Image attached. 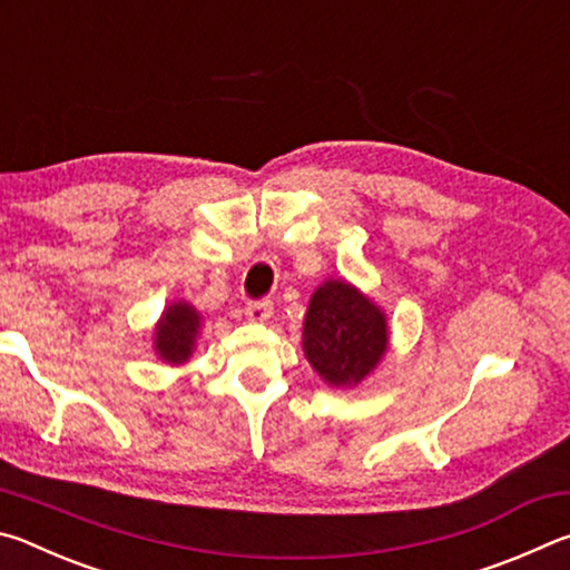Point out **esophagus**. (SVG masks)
<instances>
[{
  "label": "esophagus",
  "mask_w": 570,
  "mask_h": 570,
  "mask_svg": "<svg viewBox=\"0 0 570 570\" xmlns=\"http://www.w3.org/2000/svg\"><path fill=\"white\" fill-rule=\"evenodd\" d=\"M244 312L250 322H266L268 316L274 314V302H268V298H262V302H248Z\"/></svg>",
  "instance_id": "esophagus-1"
}]
</instances>
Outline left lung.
<instances>
[{
    "mask_svg": "<svg viewBox=\"0 0 570 570\" xmlns=\"http://www.w3.org/2000/svg\"><path fill=\"white\" fill-rule=\"evenodd\" d=\"M387 350V322L346 282H326L308 302L304 354L334 387L362 382Z\"/></svg>",
    "mask_w": 570,
    "mask_h": 570,
    "instance_id": "obj_1",
    "label": "left lung"
}]
</instances>
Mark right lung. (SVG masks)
Returning a JSON list of instances; mask_svg holds the SVG:
<instances>
[{
	"mask_svg": "<svg viewBox=\"0 0 570 570\" xmlns=\"http://www.w3.org/2000/svg\"><path fill=\"white\" fill-rule=\"evenodd\" d=\"M198 312L188 304H173L166 308L160 324L156 326V350L160 360L170 364L186 362L198 334Z\"/></svg>",
	"mask_w": 570,
	"mask_h": 570,
	"instance_id": "right-lung-1",
	"label": "right lung"
}]
</instances>
